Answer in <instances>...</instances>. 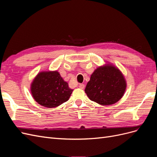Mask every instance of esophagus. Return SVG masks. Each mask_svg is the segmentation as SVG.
<instances>
[{
  "label": "esophagus",
  "instance_id": "1",
  "mask_svg": "<svg viewBox=\"0 0 157 157\" xmlns=\"http://www.w3.org/2000/svg\"><path fill=\"white\" fill-rule=\"evenodd\" d=\"M84 87H85V86H84V84H79V88H80V89H84Z\"/></svg>",
  "mask_w": 157,
  "mask_h": 157
}]
</instances>
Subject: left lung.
<instances>
[{
  "label": "left lung",
  "mask_w": 157,
  "mask_h": 157,
  "mask_svg": "<svg viewBox=\"0 0 157 157\" xmlns=\"http://www.w3.org/2000/svg\"><path fill=\"white\" fill-rule=\"evenodd\" d=\"M126 88V80L121 71L107 64L94 71L84 91L90 100L109 105L120 100Z\"/></svg>",
  "instance_id": "8db88e82"
}]
</instances>
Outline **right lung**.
<instances>
[{"instance_id": "1", "label": "right lung", "mask_w": 157, "mask_h": 157, "mask_svg": "<svg viewBox=\"0 0 157 157\" xmlns=\"http://www.w3.org/2000/svg\"><path fill=\"white\" fill-rule=\"evenodd\" d=\"M58 71H43L38 74L31 86L35 100L43 107H58L69 99L73 92Z\"/></svg>"}]
</instances>
